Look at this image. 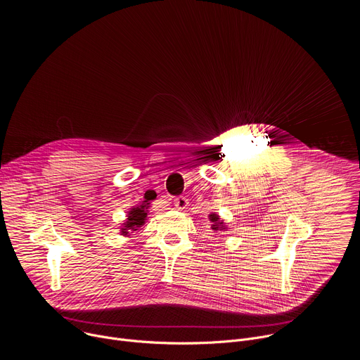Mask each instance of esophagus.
<instances>
[{"instance_id": "34e87169", "label": "esophagus", "mask_w": 360, "mask_h": 360, "mask_svg": "<svg viewBox=\"0 0 360 360\" xmlns=\"http://www.w3.org/2000/svg\"><path fill=\"white\" fill-rule=\"evenodd\" d=\"M188 203L189 202H188V199L185 196H178V198L174 199V205H175L176 210H185L188 207Z\"/></svg>"}]
</instances>
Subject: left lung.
<instances>
[{"instance_id":"obj_1","label":"left lung","mask_w":360,"mask_h":360,"mask_svg":"<svg viewBox=\"0 0 360 360\" xmlns=\"http://www.w3.org/2000/svg\"><path fill=\"white\" fill-rule=\"evenodd\" d=\"M210 221L212 222V225H211V229L212 231H226V225H225V222L219 218V215L218 214H210Z\"/></svg>"}]
</instances>
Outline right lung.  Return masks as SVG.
Wrapping results in <instances>:
<instances>
[{
    "instance_id": "add662e5",
    "label": "right lung",
    "mask_w": 360,
    "mask_h": 360,
    "mask_svg": "<svg viewBox=\"0 0 360 360\" xmlns=\"http://www.w3.org/2000/svg\"><path fill=\"white\" fill-rule=\"evenodd\" d=\"M155 198L150 191L145 192L143 195V200L141 202V205H136V207L131 208L128 212V218L127 221L122 224L121 228V235L122 236H129L132 232L138 231L145 222H146V217H148V210H149V205L150 200Z\"/></svg>"
}]
</instances>
